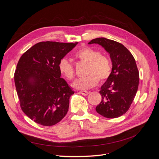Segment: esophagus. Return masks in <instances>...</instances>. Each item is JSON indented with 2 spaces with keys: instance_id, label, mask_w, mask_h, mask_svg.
<instances>
[{
  "instance_id": "1",
  "label": "esophagus",
  "mask_w": 159,
  "mask_h": 159,
  "mask_svg": "<svg viewBox=\"0 0 159 159\" xmlns=\"http://www.w3.org/2000/svg\"><path fill=\"white\" fill-rule=\"evenodd\" d=\"M79 93L82 94L83 95H88L89 94V92H88V91H80Z\"/></svg>"
}]
</instances>
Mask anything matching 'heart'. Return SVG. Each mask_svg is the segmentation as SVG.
I'll return each mask as SVG.
<instances>
[{"instance_id":"b5f03b06","label":"heart","mask_w":159,"mask_h":159,"mask_svg":"<svg viewBox=\"0 0 159 159\" xmlns=\"http://www.w3.org/2000/svg\"><path fill=\"white\" fill-rule=\"evenodd\" d=\"M74 56L78 61L88 64L85 71L88 75L75 80L72 84L75 88L86 89L93 88L99 81L101 83L106 81L111 74V61L107 56L101 54L98 50L89 46L83 47L76 51ZM58 70L66 79H74L75 69L68 60L61 58L58 63Z\"/></svg>"}]
</instances>
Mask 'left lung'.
<instances>
[{
	"label": "left lung",
	"mask_w": 159,
	"mask_h": 159,
	"mask_svg": "<svg viewBox=\"0 0 159 159\" xmlns=\"http://www.w3.org/2000/svg\"><path fill=\"white\" fill-rule=\"evenodd\" d=\"M102 46L109 53L113 68L111 75L101 87L102 101L95 108L102 116L113 119L121 116L131 107L139 83V73L133 56L122 44L105 38L89 43Z\"/></svg>",
	"instance_id": "left-lung-1"
}]
</instances>
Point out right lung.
<instances>
[{"mask_svg": "<svg viewBox=\"0 0 159 159\" xmlns=\"http://www.w3.org/2000/svg\"><path fill=\"white\" fill-rule=\"evenodd\" d=\"M78 44L41 42L25 52L14 72L22 111L35 123L52 126L63 119L74 91L60 78V60Z\"/></svg>", "mask_w": 159, "mask_h": 159, "instance_id": "add662e5", "label": "right lung"}]
</instances>
